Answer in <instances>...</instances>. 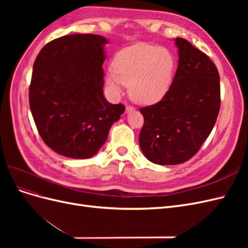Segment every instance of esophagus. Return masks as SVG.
I'll return each instance as SVG.
<instances>
[{
  "label": "esophagus",
  "mask_w": 248,
  "mask_h": 248,
  "mask_svg": "<svg viewBox=\"0 0 248 248\" xmlns=\"http://www.w3.org/2000/svg\"><path fill=\"white\" fill-rule=\"evenodd\" d=\"M132 110H134V108H133V107H131V106H127V107H126V112H130V111H132Z\"/></svg>",
  "instance_id": "34e87169"
}]
</instances>
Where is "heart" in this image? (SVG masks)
<instances>
[{"mask_svg":"<svg viewBox=\"0 0 248 248\" xmlns=\"http://www.w3.org/2000/svg\"><path fill=\"white\" fill-rule=\"evenodd\" d=\"M175 66V58L167 48L136 44L117 55L114 67L107 71V81L115 94L122 93L127 85L134 101L151 103L169 91Z\"/></svg>","mask_w":248,"mask_h":248,"instance_id":"heart-1","label":"heart"}]
</instances>
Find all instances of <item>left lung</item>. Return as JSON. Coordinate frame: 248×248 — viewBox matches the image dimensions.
I'll list each match as a JSON object with an SVG mask.
<instances>
[{
	"label": "left lung",
	"instance_id": "left-lung-1",
	"mask_svg": "<svg viewBox=\"0 0 248 248\" xmlns=\"http://www.w3.org/2000/svg\"><path fill=\"white\" fill-rule=\"evenodd\" d=\"M179 64L169 91L153 106L140 108L144 126L140 147L156 164L172 166L197 154L220 108L219 73L209 57L183 38L175 39Z\"/></svg>",
	"mask_w": 248,
	"mask_h": 248
}]
</instances>
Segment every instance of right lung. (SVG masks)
I'll return each instance as SVG.
<instances>
[{"mask_svg":"<svg viewBox=\"0 0 248 248\" xmlns=\"http://www.w3.org/2000/svg\"><path fill=\"white\" fill-rule=\"evenodd\" d=\"M107 43L100 35H66L48 42L35 60L30 108L41 139L58 154L94 156L125 110L103 96Z\"/></svg>","mask_w":248,"mask_h":248,"instance_id":"right-lung-1","label":"right lung"}]
</instances>
